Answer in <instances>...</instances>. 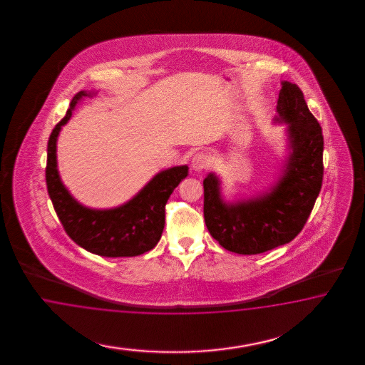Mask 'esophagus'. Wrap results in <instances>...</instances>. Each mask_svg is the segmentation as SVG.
Segmentation results:
<instances>
[{"instance_id":"34e87169","label":"esophagus","mask_w":365,"mask_h":365,"mask_svg":"<svg viewBox=\"0 0 365 365\" xmlns=\"http://www.w3.org/2000/svg\"><path fill=\"white\" fill-rule=\"evenodd\" d=\"M191 165H192V170L199 173V171H203V170L209 168L210 159H209L207 154H205V153H197L191 160Z\"/></svg>"}]
</instances>
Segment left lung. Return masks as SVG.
Masks as SVG:
<instances>
[{
	"mask_svg": "<svg viewBox=\"0 0 365 365\" xmlns=\"http://www.w3.org/2000/svg\"><path fill=\"white\" fill-rule=\"evenodd\" d=\"M277 112L289 123L292 154L284 177L270 194L230 206L220 198L215 175L203 180L206 226L212 238L232 253L259 255L294 240L320 194L324 136L297 84L282 83Z\"/></svg>",
	"mask_w": 365,
	"mask_h": 365,
	"instance_id": "left-lung-1",
	"label": "left lung"
}]
</instances>
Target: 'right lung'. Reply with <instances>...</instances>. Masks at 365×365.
<instances>
[{
	"label": "right lung",
	"instance_id": "right-lung-1",
	"mask_svg": "<svg viewBox=\"0 0 365 365\" xmlns=\"http://www.w3.org/2000/svg\"><path fill=\"white\" fill-rule=\"evenodd\" d=\"M87 92L80 91L71 100L66 115L56 124L48 140L45 179L49 198L66 234L89 253L101 257H135L150 252L165 229L166 203L174 188L187 177V166L162 171L128 203L113 210H91L78 205L63 186L56 163L57 135L76 103Z\"/></svg>",
	"mask_w": 365,
	"mask_h": 365
}]
</instances>
